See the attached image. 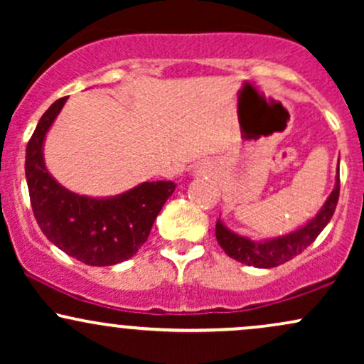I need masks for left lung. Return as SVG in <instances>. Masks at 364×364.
Wrapping results in <instances>:
<instances>
[{
	"mask_svg": "<svg viewBox=\"0 0 364 364\" xmlns=\"http://www.w3.org/2000/svg\"><path fill=\"white\" fill-rule=\"evenodd\" d=\"M339 190H341V179L337 176L336 188L330 193L328 200L325 202V205L318 212V215L315 219L310 220L304 228L298 229L292 235L277 237L274 241H257L248 240V237L237 236L235 232H231L229 229L224 228V224L220 220L215 223V237L219 241L220 248L229 255L235 260L246 263V265L260 267V269H272V267L281 265L284 262H289L291 258H294L296 255L310 246L313 241L316 240V236L323 231L325 225L328 224V220L332 219L333 212H336L337 202H339Z\"/></svg>",
	"mask_w": 364,
	"mask_h": 364,
	"instance_id": "1",
	"label": "left lung"
}]
</instances>
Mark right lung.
Masks as SVG:
<instances>
[{"instance_id": "obj_1", "label": "right lung", "mask_w": 364, "mask_h": 364, "mask_svg": "<svg viewBox=\"0 0 364 364\" xmlns=\"http://www.w3.org/2000/svg\"><path fill=\"white\" fill-rule=\"evenodd\" d=\"M66 97L39 119L27 144L25 176L41 231L61 252L87 265L107 267L128 260L147 241L154 220L173 195V181L141 183L112 198L75 195L54 181L43 159V141Z\"/></svg>"}]
</instances>
